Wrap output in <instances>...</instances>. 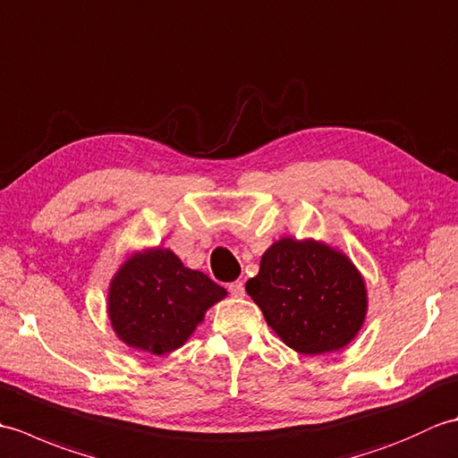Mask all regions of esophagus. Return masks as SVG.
<instances>
[{
	"label": "esophagus",
	"instance_id": "1",
	"mask_svg": "<svg viewBox=\"0 0 458 458\" xmlns=\"http://www.w3.org/2000/svg\"><path fill=\"white\" fill-rule=\"evenodd\" d=\"M228 291H230L232 297H244L246 295V289H244V284H242V281H234V284H230Z\"/></svg>",
	"mask_w": 458,
	"mask_h": 458
}]
</instances>
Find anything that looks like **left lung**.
Listing matches in <instances>:
<instances>
[{
  "instance_id": "8db88e82",
  "label": "left lung",
  "mask_w": 458,
  "mask_h": 458,
  "mask_svg": "<svg viewBox=\"0 0 458 458\" xmlns=\"http://www.w3.org/2000/svg\"><path fill=\"white\" fill-rule=\"evenodd\" d=\"M246 291L274 333L305 356L346 348L368 315L362 274L343 250L315 238L274 242Z\"/></svg>"
}]
</instances>
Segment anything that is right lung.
Masks as SVG:
<instances>
[{
  "instance_id": "add662e5",
  "label": "right lung",
  "mask_w": 458,
  "mask_h": 458,
  "mask_svg": "<svg viewBox=\"0 0 458 458\" xmlns=\"http://www.w3.org/2000/svg\"><path fill=\"white\" fill-rule=\"evenodd\" d=\"M228 291L169 248L135 250L110 279L108 318L125 346L155 356L181 348Z\"/></svg>"
}]
</instances>
